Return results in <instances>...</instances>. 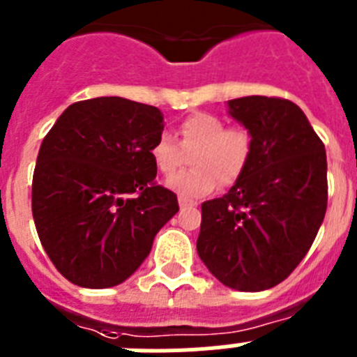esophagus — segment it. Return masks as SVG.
<instances>
[{
  "label": "esophagus",
  "instance_id": "34e87169",
  "mask_svg": "<svg viewBox=\"0 0 357 357\" xmlns=\"http://www.w3.org/2000/svg\"><path fill=\"white\" fill-rule=\"evenodd\" d=\"M178 206H181V209H185V207H197V202L188 200V198L181 197L178 198Z\"/></svg>",
  "mask_w": 357,
  "mask_h": 357
}]
</instances>
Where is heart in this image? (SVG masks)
Wrapping results in <instances>:
<instances>
[{"label": "heart", "mask_w": 357, "mask_h": 357, "mask_svg": "<svg viewBox=\"0 0 357 357\" xmlns=\"http://www.w3.org/2000/svg\"><path fill=\"white\" fill-rule=\"evenodd\" d=\"M178 143L160 134L150 148L157 172L172 176L188 162L195 168L173 176L168 182L184 198L209 195L216 184L232 185L241 178L254 153V135L247 127H227L225 119L211 112H195L178 123Z\"/></svg>", "instance_id": "heart-1"}]
</instances>
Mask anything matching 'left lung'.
Segmentation results:
<instances>
[{"instance_id":"1","label":"left lung","mask_w":357,"mask_h":357,"mask_svg":"<svg viewBox=\"0 0 357 357\" xmlns=\"http://www.w3.org/2000/svg\"><path fill=\"white\" fill-rule=\"evenodd\" d=\"M229 109L254 135V153L229 193L202 204L197 250L225 286L263 291L298 266L324 222L326 146L284 98H236Z\"/></svg>"}]
</instances>
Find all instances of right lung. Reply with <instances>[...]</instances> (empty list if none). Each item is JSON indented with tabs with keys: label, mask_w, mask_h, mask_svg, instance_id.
<instances>
[{
	"label": "right lung",
	"mask_w": 357,
	"mask_h": 357,
	"mask_svg": "<svg viewBox=\"0 0 357 357\" xmlns=\"http://www.w3.org/2000/svg\"><path fill=\"white\" fill-rule=\"evenodd\" d=\"M162 128L157 107L102 96L69 105L43 139L31 213L44 250L73 284H121L178 211L150 157Z\"/></svg>",
	"instance_id": "obj_1"
}]
</instances>
